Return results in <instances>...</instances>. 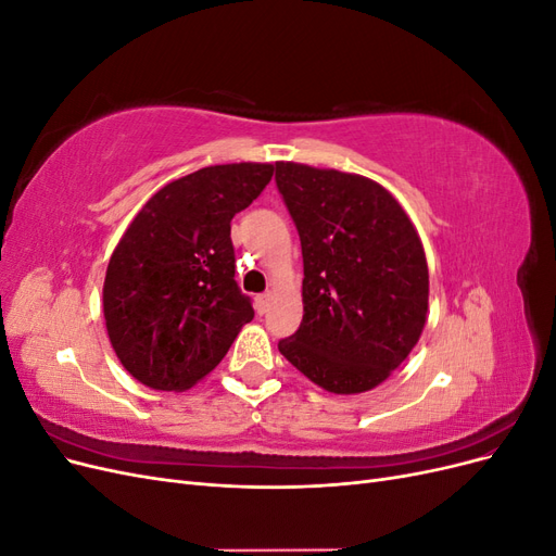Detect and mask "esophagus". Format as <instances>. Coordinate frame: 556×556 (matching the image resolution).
Listing matches in <instances>:
<instances>
[{"instance_id": "obj_1", "label": "esophagus", "mask_w": 556, "mask_h": 556, "mask_svg": "<svg viewBox=\"0 0 556 556\" xmlns=\"http://www.w3.org/2000/svg\"><path fill=\"white\" fill-rule=\"evenodd\" d=\"M268 304H271V294H257L255 296V308L260 315H264L268 311Z\"/></svg>"}]
</instances>
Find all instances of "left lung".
I'll use <instances>...</instances> for the list:
<instances>
[{
	"label": "left lung",
	"mask_w": 556,
	"mask_h": 556,
	"mask_svg": "<svg viewBox=\"0 0 556 556\" xmlns=\"http://www.w3.org/2000/svg\"><path fill=\"white\" fill-rule=\"evenodd\" d=\"M304 255V319L280 355L333 394L390 378L422 336L429 268L399 201L357 174L276 162Z\"/></svg>",
	"instance_id": "8db88e82"
}]
</instances>
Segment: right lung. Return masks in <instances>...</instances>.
I'll return each mask as SVG.
<instances>
[{"label":"right lung","mask_w":556,"mask_h":556,"mask_svg":"<svg viewBox=\"0 0 556 556\" xmlns=\"http://www.w3.org/2000/svg\"><path fill=\"white\" fill-rule=\"evenodd\" d=\"M274 176V164L204 166L146 201L104 280L117 359L146 387L182 392L223 362L252 311L233 280L231 217Z\"/></svg>","instance_id":"1"}]
</instances>
